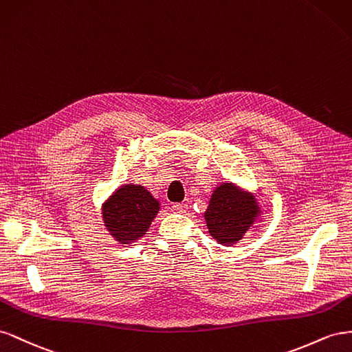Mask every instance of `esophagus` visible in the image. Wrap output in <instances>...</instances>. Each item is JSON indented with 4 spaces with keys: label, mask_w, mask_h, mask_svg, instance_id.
<instances>
[{
    "label": "esophagus",
    "mask_w": 352,
    "mask_h": 352,
    "mask_svg": "<svg viewBox=\"0 0 352 352\" xmlns=\"http://www.w3.org/2000/svg\"><path fill=\"white\" fill-rule=\"evenodd\" d=\"M187 210V205L186 204H174L173 205V212L175 214H183Z\"/></svg>",
    "instance_id": "1"
}]
</instances>
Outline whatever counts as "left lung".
Instances as JSON below:
<instances>
[{
  "mask_svg": "<svg viewBox=\"0 0 352 352\" xmlns=\"http://www.w3.org/2000/svg\"><path fill=\"white\" fill-rule=\"evenodd\" d=\"M256 214L258 206L254 196L226 183L210 197L205 219L210 236L223 245H233L254 224Z\"/></svg>",
  "mask_w": 352,
  "mask_h": 352,
  "instance_id": "1",
  "label": "left lung"
}]
</instances>
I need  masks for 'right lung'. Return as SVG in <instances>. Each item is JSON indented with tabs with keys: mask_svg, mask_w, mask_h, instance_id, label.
Listing matches in <instances>:
<instances>
[{
	"mask_svg": "<svg viewBox=\"0 0 352 352\" xmlns=\"http://www.w3.org/2000/svg\"><path fill=\"white\" fill-rule=\"evenodd\" d=\"M159 210V202L142 186H125L103 206L106 227L119 242L128 243L146 234Z\"/></svg>",
	"mask_w": 352,
	"mask_h": 352,
	"instance_id": "add662e5",
	"label": "right lung"
}]
</instances>
